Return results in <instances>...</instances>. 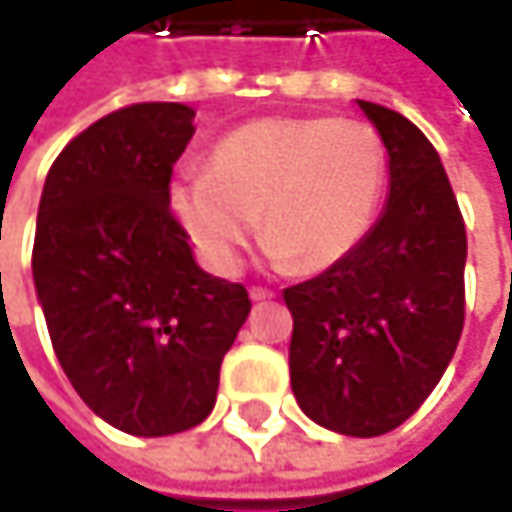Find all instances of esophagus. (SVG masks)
Returning a JSON list of instances; mask_svg holds the SVG:
<instances>
[{
	"mask_svg": "<svg viewBox=\"0 0 512 512\" xmlns=\"http://www.w3.org/2000/svg\"><path fill=\"white\" fill-rule=\"evenodd\" d=\"M249 293H252V299H255V302H263V299H272V296H275V293H272V290H266V287H252Z\"/></svg>",
	"mask_w": 512,
	"mask_h": 512,
	"instance_id": "1",
	"label": "esophagus"
}]
</instances>
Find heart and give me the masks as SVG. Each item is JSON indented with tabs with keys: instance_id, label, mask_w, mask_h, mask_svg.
Here are the masks:
<instances>
[{
	"instance_id": "1",
	"label": "heart",
	"mask_w": 512,
	"mask_h": 512,
	"mask_svg": "<svg viewBox=\"0 0 512 512\" xmlns=\"http://www.w3.org/2000/svg\"><path fill=\"white\" fill-rule=\"evenodd\" d=\"M388 189V148L361 121L263 118L225 136L210 171L189 168L174 207L219 269L260 234L278 260L320 272L367 240Z\"/></svg>"
}]
</instances>
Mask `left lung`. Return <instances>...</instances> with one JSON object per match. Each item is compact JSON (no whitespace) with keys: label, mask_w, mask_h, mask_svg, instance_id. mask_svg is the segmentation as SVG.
Wrapping results in <instances>:
<instances>
[{"label":"left lung","mask_w":512,"mask_h":512,"mask_svg":"<svg viewBox=\"0 0 512 512\" xmlns=\"http://www.w3.org/2000/svg\"><path fill=\"white\" fill-rule=\"evenodd\" d=\"M385 148V213L350 257L284 290L290 385L326 430H397L439 385L465 323V222L430 139L400 112L358 100Z\"/></svg>","instance_id":"left-lung-1"}]
</instances>
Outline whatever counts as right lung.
<instances>
[{
  "label": "right lung",
  "instance_id": "obj_1",
  "mask_svg": "<svg viewBox=\"0 0 512 512\" xmlns=\"http://www.w3.org/2000/svg\"><path fill=\"white\" fill-rule=\"evenodd\" d=\"M195 112L133 103L55 156L32 249L50 341L76 394L130 436H171L216 403L252 299L195 266L171 171Z\"/></svg>",
  "mask_w": 512,
  "mask_h": 512
}]
</instances>
